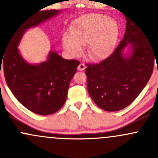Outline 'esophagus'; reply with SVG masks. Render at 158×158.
Wrapping results in <instances>:
<instances>
[{"label":"esophagus","mask_w":158,"mask_h":158,"mask_svg":"<svg viewBox=\"0 0 158 158\" xmlns=\"http://www.w3.org/2000/svg\"><path fill=\"white\" fill-rule=\"evenodd\" d=\"M77 69H78V70H79V71H83V70H85V64H84V63H81L78 66Z\"/></svg>","instance_id":"obj_1"}]
</instances>
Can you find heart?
<instances>
[{
  "instance_id": "b5f03b06",
  "label": "heart",
  "mask_w": 158,
  "mask_h": 158,
  "mask_svg": "<svg viewBox=\"0 0 158 158\" xmlns=\"http://www.w3.org/2000/svg\"><path fill=\"white\" fill-rule=\"evenodd\" d=\"M118 36L117 23L102 14H89L75 21L70 36L63 37V45L73 56L82 52L81 46L88 44L87 54L92 60H102L114 50Z\"/></svg>"
}]
</instances>
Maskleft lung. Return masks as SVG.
<instances>
[{"mask_svg": "<svg viewBox=\"0 0 158 158\" xmlns=\"http://www.w3.org/2000/svg\"><path fill=\"white\" fill-rule=\"evenodd\" d=\"M125 18V36L114 52L99 63L86 64L89 95L107 111L122 110L135 101L149 81L156 60L154 47L144 30L127 16ZM128 44L132 52L126 57L122 52Z\"/></svg>", "mask_w": 158, "mask_h": 158, "instance_id": "8db88e82", "label": "left lung"}]
</instances>
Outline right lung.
Instances as JSON below:
<instances>
[{"mask_svg": "<svg viewBox=\"0 0 158 158\" xmlns=\"http://www.w3.org/2000/svg\"><path fill=\"white\" fill-rule=\"evenodd\" d=\"M60 10H41L22 22L13 32L6 46L1 68L6 82L19 102L32 112L48 115L59 111L66 102L69 82L79 62L65 60L51 51L48 60L38 65L25 62L17 46L28 28L59 14ZM1 72V69H0Z\"/></svg>", "mask_w": 158, "mask_h": 158, "instance_id": "obj_1", "label": "right lung"}]
</instances>
